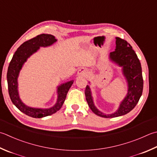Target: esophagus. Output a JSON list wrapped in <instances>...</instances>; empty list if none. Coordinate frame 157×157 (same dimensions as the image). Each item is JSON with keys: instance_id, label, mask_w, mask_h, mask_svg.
Instances as JSON below:
<instances>
[{"instance_id": "1", "label": "esophagus", "mask_w": 157, "mask_h": 157, "mask_svg": "<svg viewBox=\"0 0 157 157\" xmlns=\"http://www.w3.org/2000/svg\"><path fill=\"white\" fill-rule=\"evenodd\" d=\"M87 74V71L84 68H80L78 71V75L79 76H82V77H84Z\"/></svg>"}]
</instances>
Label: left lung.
Returning a JSON list of instances; mask_svg holds the SVG:
<instances>
[{"label": "left lung", "instance_id": "1", "mask_svg": "<svg viewBox=\"0 0 157 157\" xmlns=\"http://www.w3.org/2000/svg\"><path fill=\"white\" fill-rule=\"evenodd\" d=\"M116 39V49L113 52H110L109 58L122 67V73L128 83L127 96L121 102L117 111L111 114H105L97 109L94 105L89 86H86L85 90L86 98L90 109L96 115L103 118H115L127 114L136 107L143 91L144 81L139 58L127 41L120 37Z\"/></svg>", "mask_w": 157, "mask_h": 157}]
</instances>
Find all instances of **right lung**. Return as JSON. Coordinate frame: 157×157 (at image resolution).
I'll list each match as a JSON object with an SVG mask.
<instances>
[{"instance_id": "right-lung-1", "label": "right lung", "mask_w": 157, "mask_h": 157, "mask_svg": "<svg viewBox=\"0 0 157 157\" xmlns=\"http://www.w3.org/2000/svg\"><path fill=\"white\" fill-rule=\"evenodd\" d=\"M57 41L55 36L48 34H41L23 43L13 54L8 67L7 78L8 90L10 99L14 105L21 112L33 118H40L50 116L56 113L62 107L67 94L71 86L73 81H70L58 86V99L56 103L49 109L33 108L26 105L21 101L17 90V78L24 63L40 47H47Z\"/></svg>"}]
</instances>
